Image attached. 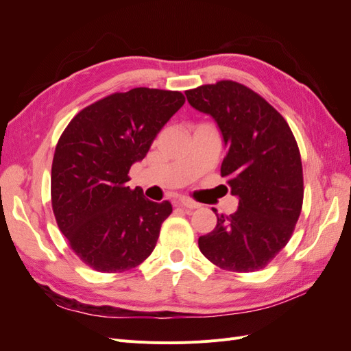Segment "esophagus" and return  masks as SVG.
<instances>
[{"instance_id": "esophagus-1", "label": "esophagus", "mask_w": 351, "mask_h": 351, "mask_svg": "<svg viewBox=\"0 0 351 351\" xmlns=\"http://www.w3.org/2000/svg\"><path fill=\"white\" fill-rule=\"evenodd\" d=\"M178 202H180V205H182L183 208H187V209H197V208L200 206L199 204H196V202L190 200V199H187V197H182Z\"/></svg>"}]
</instances>
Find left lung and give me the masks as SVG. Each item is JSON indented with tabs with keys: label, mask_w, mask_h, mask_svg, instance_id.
Returning <instances> with one entry per match:
<instances>
[{
	"label": "left lung",
	"mask_w": 351,
	"mask_h": 351,
	"mask_svg": "<svg viewBox=\"0 0 351 351\" xmlns=\"http://www.w3.org/2000/svg\"><path fill=\"white\" fill-rule=\"evenodd\" d=\"M189 104L215 120L227 147L221 176L239 208L217 214L199 249L217 267L253 272L289 243L303 205L299 147L282 115L256 92L232 80L186 90Z\"/></svg>",
	"instance_id": "8db88e82"
}]
</instances>
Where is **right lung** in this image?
<instances>
[{
    "mask_svg": "<svg viewBox=\"0 0 351 351\" xmlns=\"http://www.w3.org/2000/svg\"><path fill=\"white\" fill-rule=\"evenodd\" d=\"M182 92L136 88L82 110L61 134L51 169L52 210L77 256L99 272H123L156 246L173 212L127 186L167 121L183 107Z\"/></svg>",
    "mask_w": 351,
    "mask_h": 351,
    "instance_id": "add662e5",
    "label": "right lung"
}]
</instances>
